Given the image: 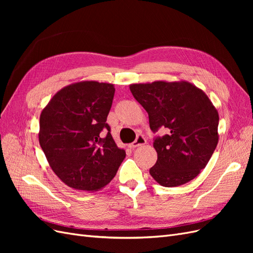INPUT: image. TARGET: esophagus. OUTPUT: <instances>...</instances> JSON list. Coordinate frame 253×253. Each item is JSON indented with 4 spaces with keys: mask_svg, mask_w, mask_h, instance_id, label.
<instances>
[{
    "mask_svg": "<svg viewBox=\"0 0 253 253\" xmlns=\"http://www.w3.org/2000/svg\"><path fill=\"white\" fill-rule=\"evenodd\" d=\"M145 142H147V140H145L144 137L142 135H138V136H137L136 140L134 142H132L131 144H129V147H131L132 149H135L137 147H140V145L145 144Z\"/></svg>",
    "mask_w": 253,
    "mask_h": 253,
    "instance_id": "34e87169",
    "label": "esophagus"
}]
</instances>
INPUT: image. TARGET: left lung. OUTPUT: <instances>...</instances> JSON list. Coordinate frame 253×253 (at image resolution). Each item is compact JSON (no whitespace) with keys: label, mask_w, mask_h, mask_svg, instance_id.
I'll return each instance as SVG.
<instances>
[{"label":"left lung","mask_w":253,"mask_h":253,"mask_svg":"<svg viewBox=\"0 0 253 253\" xmlns=\"http://www.w3.org/2000/svg\"><path fill=\"white\" fill-rule=\"evenodd\" d=\"M149 114L150 127L168 134L155 139L157 162L150 174L159 185L178 187L194 179L218 142V112L205 91L188 81H154L129 85Z\"/></svg>","instance_id":"8db88e82"}]
</instances>
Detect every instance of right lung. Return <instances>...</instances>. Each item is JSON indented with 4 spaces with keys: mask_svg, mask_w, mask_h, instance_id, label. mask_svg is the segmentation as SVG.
Returning a JSON list of instances; mask_svg holds the SVG:
<instances>
[{
    "mask_svg": "<svg viewBox=\"0 0 253 253\" xmlns=\"http://www.w3.org/2000/svg\"><path fill=\"white\" fill-rule=\"evenodd\" d=\"M114 94L111 83L76 82L57 91L41 112V148L51 170L75 190L102 189L126 157L106 124ZM102 130L108 131L105 137Z\"/></svg>",
    "mask_w": 253,
    "mask_h": 253,
    "instance_id": "obj_1",
    "label": "right lung"
}]
</instances>
